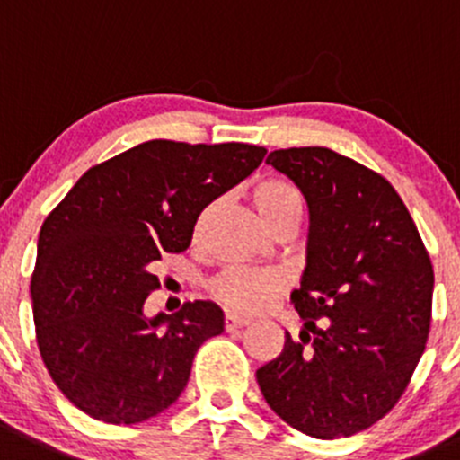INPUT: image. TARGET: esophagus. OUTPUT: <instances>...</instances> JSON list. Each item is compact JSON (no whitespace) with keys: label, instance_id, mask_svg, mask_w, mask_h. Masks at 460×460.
Instances as JSON below:
<instances>
[{"label":"esophagus","instance_id":"34e87169","mask_svg":"<svg viewBox=\"0 0 460 460\" xmlns=\"http://www.w3.org/2000/svg\"><path fill=\"white\" fill-rule=\"evenodd\" d=\"M250 322H252L250 317H240V315H235V313H226V315H225V327H226V332H234V329L247 327Z\"/></svg>","mask_w":460,"mask_h":460}]
</instances>
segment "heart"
<instances>
[{"instance_id": "heart-1", "label": "heart", "mask_w": 460, "mask_h": 460, "mask_svg": "<svg viewBox=\"0 0 460 460\" xmlns=\"http://www.w3.org/2000/svg\"><path fill=\"white\" fill-rule=\"evenodd\" d=\"M252 201L270 229L283 217L302 216L304 210L302 192L283 179H263L256 183L252 188ZM206 216L208 210L199 217L197 226L204 225ZM279 288H281V277L277 272L247 268H231L213 281V295L229 308L243 313L259 311Z\"/></svg>"}]
</instances>
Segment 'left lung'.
I'll return each instance as SVG.
<instances>
[{
  "label": "left lung",
  "instance_id": "8db88e82",
  "mask_svg": "<svg viewBox=\"0 0 460 460\" xmlns=\"http://www.w3.org/2000/svg\"><path fill=\"white\" fill-rule=\"evenodd\" d=\"M308 204L306 270L293 290L299 341L256 370L270 409L333 440L399 402L431 324L433 265L402 197L381 174L327 147L270 152ZM314 336L311 337L310 333Z\"/></svg>",
  "mask_w": 460,
  "mask_h": 460
}]
</instances>
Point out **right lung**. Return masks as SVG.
<instances>
[{
  "instance_id": "add662e5",
  "label": "right lung",
  "mask_w": 460,
  "mask_h": 460,
  "mask_svg": "<svg viewBox=\"0 0 460 460\" xmlns=\"http://www.w3.org/2000/svg\"><path fill=\"white\" fill-rule=\"evenodd\" d=\"M265 147L149 140L90 167L42 222L31 277L36 341L54 384L106 424L163 413L201 342L225 332L213 302L147 317L154 265L188 250L201 210L250 177Z\"/></svg>"
}]
</instances>
